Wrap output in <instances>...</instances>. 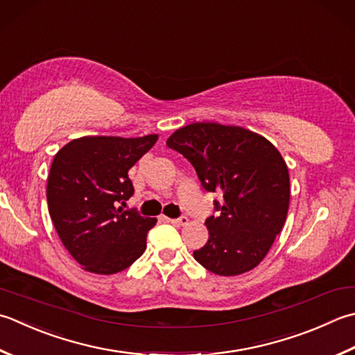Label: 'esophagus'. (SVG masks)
Masks as SVG:
<instances>
[{
	"label": "esophagus",
	"instance_id": "esophagus-1",
	"mask_svg": "<svg viewBox=\"0 0 355 355\" xmlns=\"http://www.w3.org/2000/svg\"><path fill=\"white\" fill-rule=\"evenodd\" d=\"M169 221L175 226H187V225H189V218L184 217V215H183V217H180V218H172Z\"/></svg>",
	"mask_w": 355,
	"mask_h": 355
}]
</instances>
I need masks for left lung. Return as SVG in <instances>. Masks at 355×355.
<instances>
[{"label": "left lung", "instance_id": "8db88e82", "mask_svg": "<svg viewBox=\"0 0 355 355\" xmlns=\"http://www.w3.org/2000/svg\"><path fill=\"white\" fill-rule=\"evenodd\" d=\"M166 144L191 162L218 217L205 225L209 240L193 251L201 266L217 275H240L265 259L289 209V172L275 146L255 132L218 123H192Z\"/></svg>", "mask_w": 355, "mask_h": 355}]
</instances>
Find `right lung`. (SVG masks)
Wrapping results in <instances>:
<instances>
[{"label": "right lung", "instance_id": "right-lung-1", "mask_svg": "<svg viewBox=\"0 0 355 355\" xmlns=\"http://www.w3.org/2000/svg\"><path fill=\"white\" fill-rule=\"evenodd\" d=\"M158 140L81 137L55 155L47 177L49 214L62 245L85 270L116 274L140 259L157 218L118 205L134 196L129 169Z\"/></svg>", "mask_w": 355, "mask_h": 355}]
</instances>
